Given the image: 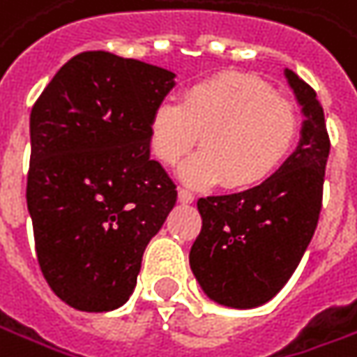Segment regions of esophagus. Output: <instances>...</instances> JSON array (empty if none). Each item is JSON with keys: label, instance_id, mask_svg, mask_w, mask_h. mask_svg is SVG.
Segmentation results:
<instances>
[{"label": "esophagus", "instance_id": "1", "mask_svg": "<svg viewBox=\"0 0 357 357\" xmlns=\"http://www.w3.org/2000/svg\"><path fill=\"white\" fill-rule=\"evenodd\" d=\"M178 197H179V202H181V203H193V202H195V195H193L190 190H183V188L178 191Z\"/></svg>", "mask_w": 357, "mask_h": 357}]
</instances>
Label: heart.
I'll list each match as a JSON object with an SVG mask.
<instances>
[{
  "instance_id": "1",
  "label": "heart",
  "mask_w": 357,
  "mask_h": 357,
  "mask_svg": "<svg viewBox=\"0 0 357 357\" xmlns=\"http://www.w3.org/2000/svg\"><path fill=\"white\" fill-rule=\"evenodd\" d=\"M296 136L292 105L243 75L199 80L181 102L160 100L150 118L152 152L167 166L183 160L202 138V152L179 169L181 179L195 188L223 179L231 190L263 183L287 160Z\"/></svg>"
}]
</instances>
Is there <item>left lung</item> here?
I'll return each instance as SVG.
<instances>
[{
	"label": "left lung",
	"mask_w": 357,
	"mask_h": 357,
	"mask_svg": "<svg viewBox=\"0 0 357 357\" xmlns=\"http://www.w3.org/2000/svg\"><path fill=\"white\" fill-rule=\"evenodd\" d=\"M304 120L301 140L263 183L197 202L202 233L190 266L209 301L227 308H257L287 284L312 241L322 207L330 154L324 110L312 89L284 68Z\"/></svg>",
	"instance_id": "8db88e82"
}]
</instances>
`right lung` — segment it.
<instances>
[{
    "instance_id": "1",
    "label": "right lung",
    "mask_w": 357,
    "mask_h": 357,
    "mask_svg": "<svg viewBox=\"0 0 357 357\" xmlns=\"http://www.w3.org/2000/svg\"><path fill=\"white\" fill-rule=\"evenodd\" d=\"M176 73L106 51L56 70L33 105L27 209L45 280L68 306L108 312L134 292L142 255L178 191L150 158V118Z\"/></svg>"
}]
</instances>
